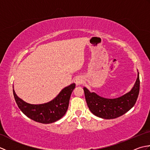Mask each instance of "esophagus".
<instances>
[{"label": "esophagus", "instance_id": "obj_1", "mask_svg": "<svg viewBox=\"0 0 150 150\" xmlns=\"http://www.w3.org/2000/svg\"><path fill=\"white\" fill-rule=\"evenodd\" d=\"M74 82L77 85H80L82 83V82H83V79H82V77H78L75 79Z\"/></svg>", "mask_w": 150, "mask_h": 150}]
</instances>
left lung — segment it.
<instances>
[{"label": "left lung", "mask_w": 150, "mask_h": 150, "mask_svg": "<svg viewBox=\"0 0 150 150\" xmlns=\"http://www.w3.org/2000/svg\"><path fill=\"white\" fill-rule=\"evenodd\" d=\"M140 90L139 73L132 90L119 98H105L84 88L86 100L91 112L105 119H113L126 113L134 106Z\"/></svg>", "instance_id": "obj_1"}]
</instances>
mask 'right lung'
Here are the masks:
<instances>
[{
	"label": "right lung",
	"mask_w": 150,
	"mask_h": 150,
	"mask_svg": "<svg viewBox=\"0 0 150 150\" xmlns=\"http://www.w3.org/2000/svg\"><path fill=\"white\" fill-rule=\"evenodd\" d=\"M75 88V84H71L64 88L53 100L42 104H28L18 97L14 90L13 91L16 103L22 113L36 122L50 124L64 115L69 106L70 96Z\"/></svg>",
	"instance_id": "add662e5"
}]
</instances>
